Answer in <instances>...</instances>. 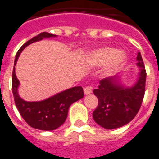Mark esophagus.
<instances>
[{
	"mask_svg": "<svg viewBox=\"0 0 159 159\" xmlns=\"http://www.w3.org/2000/svg\"><path fill=\"white\" fill-rule=\"evenodd\" d=\"M83 91H84L85 94H86V95H88V94H90V93H92V92H93V89H92V88H91V87H86V88H84Z\"/></svg>",
	"mask_w": 159,
	"mask_h": 159,
	"instance_id": "obj_1",
	"label": "esophagus"
}]
</instances>
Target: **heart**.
<instances>
[{
  "label": "heart",
  "mask_w": 159,
  "mask_h": 159,
  "mask_svg": "<svg viewBox=\"0 0 159 159\" xmlns=\"http://www.w3.org/2000/svg\"><path fill=\"white\" fill-rule=\"evenodd\" d=\"M126 57L123 53L118 52L113 47H104L96 51L90 56L89 61L93 65H104L110 63L107 69L108 72L119 68L125 61Z\"/></svg>",
  "instance_id": "heart-1"
}]
</instances>
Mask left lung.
I'll return each instance as SVG.
<instances>
[{
    "instance_id": "obj_1",
    "label": "left lung",
    "mask_w": 159,
    "mask_h": 159,
    "mask_svg": "<svg viewBox=\"0 0 159 159\" xmlns=\"http://www.w3.org/2000/svg\"><path fill=\"white\" fill-rule=\"evenodd\" d=\"M140 66V76L132 88H123L117 82V77L100 81L98 89L93 93L98 99L97 108L93 112V119L107 129H114L128 124L135 117L141 107L145 94L146 69L141 54L137 57Z\"/></svg>"
}]
</instances>
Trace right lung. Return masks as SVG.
<instances>
[{
  "label": "right lung",
  "mask_w": 159,
  "mask_h": 159,
  "mask_svg": "<svg viewBox=\"0 0 159 159\" xmlns=\"http://www.w3.org/2000/svg\"><path fill=\"white\" fill-rule=\"evenodd\" d=\"M56 35L42 32L31 38L21 46L16 53L15 58L16 65L21 51L31 43L41 41L46 37H52ZM19 81L15 73V66L12 71V93L14 96L15 104L23 119L31 128L39 130H55L62 125L67 117L69 107L84 96L82 87H74L61 92L52 98L41 102H26L18 95L17 88Z\"/></svg>",
  "instance_id": "add662e5"
}]
</instances>
